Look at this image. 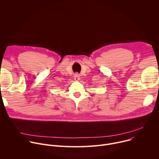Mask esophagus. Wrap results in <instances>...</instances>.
I'll list each match as a JSON object with an SVG mask.
<instances>
[{"label": "esophagus", "instance_id": "obj_1", "mask_svg": "<svg viewBox=\"0 0 159 159\" xmlns=\"http://www.w3.org/2000/svg\"><path fill=\"white\" fill-rule=\"evenodd\" d=\"M80 75L79 74H75V76H74V80H75V81H80Z\"/></svg>", "mask_w": 159, "mask_h": 159}]
</instances>
